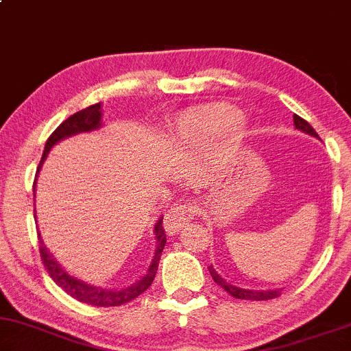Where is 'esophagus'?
I'll use <instances>...</instances> for the list:
<instances>
[{
	"label": "esophagus",
	"instance_id": "obj_1",
	"mask_svg": "<svg viewBox=\"0 0 351 351\" xmlns=\"http://www.w3.org/2000/svg\"><path fill=\"white\" fill-rule=\"evenodd\" d=\"M197 213V206L194 202H180V204L172 206L169 213L165 214V229L169 232H177L180 228H184L186 222H189Z\"/></svg>",
	"mask_w": 351,
	"mask_h": 351
}]
</instances>
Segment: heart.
Segmentation results:
<instances>
[{
	"mask_svg": "<svg viewBox=\"0 0 351 351\" xmlns=\"http://www.w3.org/2000/svg\"><path fill=\"white\" fill-rule=\"evenodd\" d=\"M243 115L231 105H206L187 110L177 120L180 134L195 142L214 141L226 132L239 127Z\"/></svg>",
	"mask_w": 351,
	"mask_h": 351,
	"instance_id": "b5f03b06",
	"label": "heart"
}]
</instances>
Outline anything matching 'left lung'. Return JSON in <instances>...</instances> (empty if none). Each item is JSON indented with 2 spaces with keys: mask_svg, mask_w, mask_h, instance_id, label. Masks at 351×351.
I'll list each match as a JSON object with an SVG mask.
<instances>
[{
  "mask_svg": "<svg viewBox=\"0 0 351 351\" xmlns=\"http://www.w3.org/2000/svg\"><path fill=\"white\" fill-rule=\"evenodd\" d=\"M293 120H295V127L298 130H303V132H306V134L313 135V137H318V134H316L315 129H313L306 120L301 119V117H298V115L293 117ZM209 273H210V276H213L214 282H217L222 289H226L229 295H231L232 298H237V300L261 301V300H273V298H278L281 295V289H267V291H261V289H258V291H252V289H243V288H237V286L229 285V282H226L219 276V274L216 273V269H214L213 266H209Z\"/></svg>",
  "mask_w": 351,
  "mask_h": 351,
  "instance_id": "1",
  "label": "left lung"
}]
</instances>
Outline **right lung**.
I'll list each match as a JSON object with an SVG mask.
<instances>
[{"label":"right lung","instance_id":"right-lung-1","mask_svg":"<svg viewBox=\"0 0 351 351\" xmlns=\"http://www.w3.org/2000/svg\"><path fill=\"white\" fill-rule=\"evenodd\" d=\"M100 119H101V108L100 104L95 105H90V107L84 108V110L77 112L65 122L60 123L56 127L53 134L48 137L47 144H45V150H43V156H41L40 165H38V171L43 164V160L47 159L48 152L55 144H58L60 141L63 138L71 137V135H77L82 134V132H90V130H95L100 127ZM36 171V172H38ZM154 232H156V239H157V250H156V256L152 259V265H150L149 271L142 280H138L135 285L129 286V288H123V289H104V288H97V286L88 285V282H84L77 278L70 276L66 271L62 269V266L55 261L53 256L48 252L47 247H45L43 241L38 234V244H40V258L41 263H43L45 269L48 271L50 278L53 280L60 288L63 289L65 293H69L71 298L75 300L82 301V303L86 304H92V306H120V304H125L129 301L135 300L137 296H141L142 293L149 289V286L152 285L154 278H156L157 273V267H159V261H160V254L164 251L165 243H167V237H165V231L162 228V219L157 221L156 228H154Z\"/></svg>","mask_w":351,"mask_h":351}]
</instances>
